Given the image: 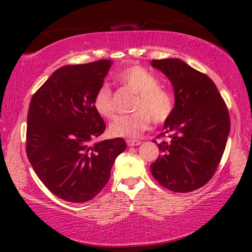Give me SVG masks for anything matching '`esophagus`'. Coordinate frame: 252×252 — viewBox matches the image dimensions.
Listing matches in <instances>:
<instances>
[{
	"label": "esophagus",
	"instance_id": "1",
	"mask_svg": "<svg viewBox=\"0 0 252 252\" xmlns=\"http://www.w3.org/2000/svg\"><path fill=\"white\" fill-rule=\"evenodd\" d=\"M126 144L129 147H135V146H140L141 144V141H139V140H133V139H129L126 140Z\"/></svg>",
	"mask_w": 252,
	"mask_h": 252
}]
</instances>
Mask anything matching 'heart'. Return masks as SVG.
Masks as SVG:
<instances>
[{"label":"heart","instance_id":"obj_1","mask_svg":"<svg viewBox=\"0 0 252 252\" xmlns=\"http://www.w3.org/2000/svg\"><path fill=\"white\" fill-rule=\"evenodd\" d=\"M118 80L135 94L133 110L131 116L117 118L110 125L111 135L117 138H136L150 127L151 120L160 125L171 117L174 109L172 93L159 85V80L144 67L134 65L127 67L118 75ZM93 105L101 117L113 119L117 113L112 91L108 85L102 87L95 93Z\"/></svg>","mask_w":252,"mask_h":252}]
</instances>
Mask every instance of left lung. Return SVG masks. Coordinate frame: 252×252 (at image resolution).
I'll return each mask as SVG.
<instances>
[{
	"mask_svg": "<svg viewBox=\"0 0 252 252\" xmlns=\"http://www.w3.org/2000/svg\"><path fill=\"white\" fill-rule=\"evenodd\" d=\"M171 82L174 109L159 136L161 155L151 172L162 187L173 192H190L203 187L215 174L230 132V118L216 84L179 59L152 60ZM156 142V141H155Z\"/></svg>",
	"mask_w": 252,
	"mask_h": 252,
	"instance_id": "left-lung-1",
	"label": "left lung"
}]
</instances>
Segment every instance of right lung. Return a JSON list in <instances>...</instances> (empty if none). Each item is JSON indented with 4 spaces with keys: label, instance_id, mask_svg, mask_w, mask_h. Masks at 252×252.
<instances>
[{
    "label": "right lung",
    "instance_id": "1",
    "mask_svg": "<svg viewBox=\"0 0 252 252\" xmlns=\"http://www.w3.org/2000/svg\"><path fill=\"white\" fill-rule=\"evenodd\" d=\"M112 65L110 60L58 69L32 96L27 155L36 176L57 197L87 202L103 189L122 138L93 142L105 123L93 105Z\"/></svg>",
    "mask_w": 252,
    "mask_h": 252
}]
</instances>
